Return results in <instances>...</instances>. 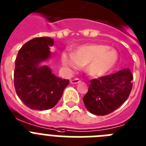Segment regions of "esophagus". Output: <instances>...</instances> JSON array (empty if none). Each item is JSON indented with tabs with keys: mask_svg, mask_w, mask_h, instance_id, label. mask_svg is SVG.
<instances>
[{
	"mask_svg": "<svg viewBox=\"0 0 146 146\" xmlns=\"http://www.w3.org/2000/svg\"><path fill=\"white\" fill-rule=\"evenodd\" d=\"M80 82H81V81L79 80V79H71V80H70V83H71V84H79V83H80Z\"/></svg>",
	"mask_w": 146,
	"mask_h": 146,
	"instance_id": "obj_1",
	"label": "esophagus"
}]
</instances>
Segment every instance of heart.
Segmentation results:
<instances>
[{
    "label": "heart",
    "instance_id": "obj_1",
    "mask_svg": "<svg viewBox=\"0 0 146 146\" xmlns=\"http://www.w3.org/2000/svg\"><path fill=\"white\" fill-rule=\"evenodd\" d=\"M118 52L115 49L102 44H86L77 46L73 52L63 51L61 59L67 72L80 69L94 79L105 76L111 71L118 61Z\"/></svg>",
    "mask_w": 146,
    "mask_h": 146
}]
</instances>
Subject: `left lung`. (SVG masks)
I'll return each instance as SVG.
<instances>
[{
  "instance_id": "8db88e82",
  "label": "left lung",
  "mask_w": 146,
  "mask_h": 146,
  "mask_svg": "<svg viewBox=\"0 0 146 146\" xmlns=\"http://www.w3.org/2000/svg\"><path fill=\"white\" fill-rule=\"evenodd\" d=\"M133 75L128 68L90 82L83 102L93 114L105 116L120 107L132 89Z\"/></svg>"
}]
</instances>
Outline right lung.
Returning <instances> with one entry per match:
<instances>
[{"mask_svg": "<svg viewBox=\"0 0 146 146\" xmlns=\"http://www.w3.org/2000/svg\"><path fill=\"white\" fill-rule=\"evenodd\" d=\"M54 40L49 37L35 38L24 44L15 59L14 85L17 95L28 108L44 111L57 104L69 84L52 73L43 63L51 58L50 46Z\"/></svg>", "mask_w": 146, "mask_h": 146, "instance_id": "1", "label": "right lung"}]
</instances>
